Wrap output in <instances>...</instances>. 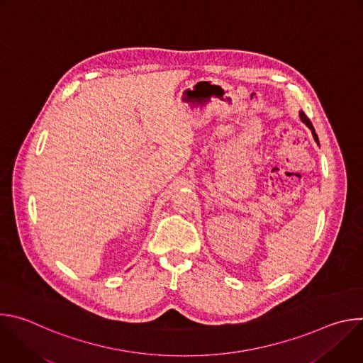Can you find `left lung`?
<instances>
[{"mask_svg":"<svg viewBox=\"0 0 363 363\" xmlns=\"http://www.w3.org/2000/svg\"><path fill=\"white\" fill-rule=\"evenodd\" d=\"M298 116H300V121L310 129L312 130V135H313V139H315V142L319 145V138H318V135H316V130H315V128H313V125H312V122L308 121V118L304 115V112H301L300 111V113H298Z\"/></svg>","mask_w":363,"mask_h":363,"instance_id":"1","label":"left lung"}]
</instances>
